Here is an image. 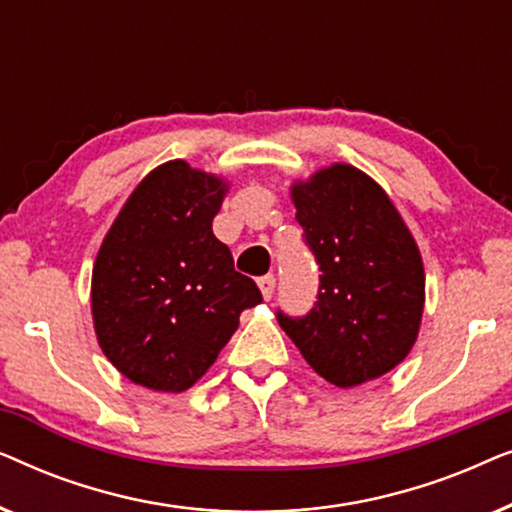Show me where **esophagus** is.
<instances>
[{"label": "esophagus", "mask_w": 512, "mask_h": 512, "mask_svg": "<svg viewBox=\"0 0 512 512\" xmlns=\"http://www.w3.org/2000/svg\"><path fill=\"white\" fill-rule=\"evenodd\" d=\"M275 275H265L258 279V289L263 293V300H270L272 293H275Z\"/></svg>", "instance_id": "obj_1"}]
</instances>
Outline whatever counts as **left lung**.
I'll use <instances>...</instances> for the list:
<instances>
[{
  "label": "left lung",
  "mask_w": 512,
  "mask_h": 512,
  "mask_svg": "<svg viewBox=\"0 0 512 512\" xmlns=\"http://www.w3.org/2000/svg\"><path fill=\"white\" fill-rule=\"evenodd\" d=\"M296 221L317 258L319 300L279 326L317 375L340 389L394 370L415 345L424 312L419 247L384 188L333 163L291 186Z\"/></svg>",
  "instance_id": "obj_1"
}]
</instances>
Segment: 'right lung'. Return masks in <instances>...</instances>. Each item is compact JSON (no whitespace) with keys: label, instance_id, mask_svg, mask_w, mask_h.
Instances as JSON below:
<instances>
[{"label":"right lung","instance_id":"add662e5","mask_svg":"<svg viewBox=\"0 0 512 512\" xmlns=\"http://www.w3.org/2000/svg\"><path fill=\"white\" fill-rule=\"evenodd\" d=\"M226 193L223 177L167 160L139 181L104 235L90 284L95 335L139 387L191 389L242 310L263 300L212 230Z\"/></svg>","mask_w":512,"mask_h":512}]
</instances>
